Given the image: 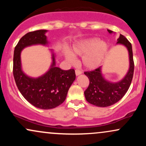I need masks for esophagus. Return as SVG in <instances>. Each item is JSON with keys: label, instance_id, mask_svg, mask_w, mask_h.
Instances as JSON below:
<instances>
[{"label": "esophagus", "instance_id": "34e87169", "mask_svg": "<svg viewBox=\"0 0 146 146\" xmlns=\"http://www.w3.org/2000/svg\"><path fill=\"white\" fill-rule=\"evenodd\" d=\"M82 74V71H80V70H75V75L76 76H78V75Z\"/></svg>", "mask_w": 146, "mask_h": 146}]
</instances>
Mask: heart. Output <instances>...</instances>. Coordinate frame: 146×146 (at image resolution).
<instances>
[{
    "label": "heart",
    "mask_w": 146,
    "mask_h": 146,
    "mask_svg": "<svg viewBox=\"0 0 146 146\" xmlns=\"http://www.w3.org/2000/svg\"><path fill=\"white\" fill-rule=\"evenodd\" d=\"M109 46L104 41L98 38H88L77 42L72 45L71 52L65 49L64 55L69 63L75 62L74 56H83V66L86 69L95 70L98 68L104 60L108 53Z\"/></svg>",
    "instance_id": "heart-1"
}]
</instances>
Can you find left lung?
Returning <instances> with one entry per match:
<instances>
[{
    "label": "left lung",
    "instance_id": "8db88e82",
    "mask_svg": "<svg viewBox=\"0 0 146 146\" xmlns=\"http://www.w3.org/2000/svg\"><path fill=\"white\" fill-rule=\"evenodd\" d=\"M109 33L113 31L107 29ZM117 44H121L127 48L129 56V68L125 76L116 82L108 81L102 73V66L93 71L85 72L90 83L84 91L85 98L88 103L99 107H107L115 104L124 96L131 84L134 73V61L132 44L125 36L120 34Z\"/></svg>",
    "mask_w": 146,
    "mask_h": 146
}]
</instances>
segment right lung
Returning a JSON list of instances; mask_svg holds the SVG:
<instances>
[{"instance_id":"right-lung-1","label":"right lung","mask_w":146,"mask_h":146,"mask_svg":"<svg viewBox=\"0 0 146 146\" xmlns=\"http://www.w3.org/2000/svg\"><path fill=\"white\" fill-rule=\"evenodd\" d=\"M47 31L45 29L37 30L22 37L15 47L13 67L15 82L22 95L33 106L44 110L52 109L62 104L75 80L74 69L64 71L57 67L56 55L52 49V62L46 73L38 78H32L23 71L21 51L33 45L48 46Z\"/></svg>"}]
</instances>
